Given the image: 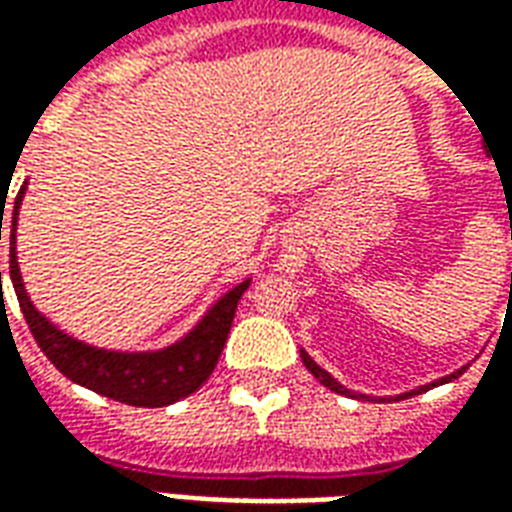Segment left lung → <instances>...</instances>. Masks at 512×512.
Masks as SVG:
<instances>
[{
  "mask_svg": "<svg viewBox=\"0 0 512 512\" xmlns=\"http://www.w3.org/2000/svg\"><path fill=\"white\" fill-rule=\"evenodd\" d=\"M301 359H304V365H307V370H310L312 376L318 378V381H321L323 386H329V389H332V392H337V395H348V397H362V400H365L367 395H354V392H351V389H345L343 384H337V381H334L332 376H329V373H326V370H321V367L315 365V362H312L310 356L304 354V351H301ZM463 370H466V367H461V370H455V373H450V376L447 378H439V381H433V384H428V386H419V389H411V392H406V395H397L395 400H403V397H411V395H419V392H425V389H430V386H439V384H447V381H452V378H458L463 373Z\"/></svg>",
  "mask_w": 512,
  "mask_h": 512,
  "instance_id": "left-lung-1",
  "label": "left lung"
}]
</instances>
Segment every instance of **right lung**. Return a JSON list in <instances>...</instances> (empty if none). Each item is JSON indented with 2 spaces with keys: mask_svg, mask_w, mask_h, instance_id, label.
Masks as SVG:
<instances>
[{
  "mask_svg": "<svg viewBox=\"0 0 512 512\" xmlns=\"http://www.w3.org/2000/svg\"><path fill=\"white\" fill-rule=\"evenodd\" d=\"M24 191H27V183L16 194L13 216H10V279H13V290H16L29 332L35 337V343L40 345V351L49 356L51 365L57 367L62 376L76 381V384L87 386L98 395L128 403V406L161 408L189 397L191 392H197L208 381L213 367L219 362V356H222L227 334H230V326H233L235 307L244 296V290L249 288V279L235 285L230 293H224L222 299L208 310V315L180 343L169 345L164 351L120 354V351H104V348L84 345L68 337L65 332H60L49 318H43L32 307L27 290H24L16 260V222ZM2 200H5V194H2ZM2 216H5V211L0 213V241Z\"/></svg>",
  "mask_w": 512,
  "mask_h": 512,
  "instance_id": "right-lung-1",
  "label": "right lung"
}]
</instances>
